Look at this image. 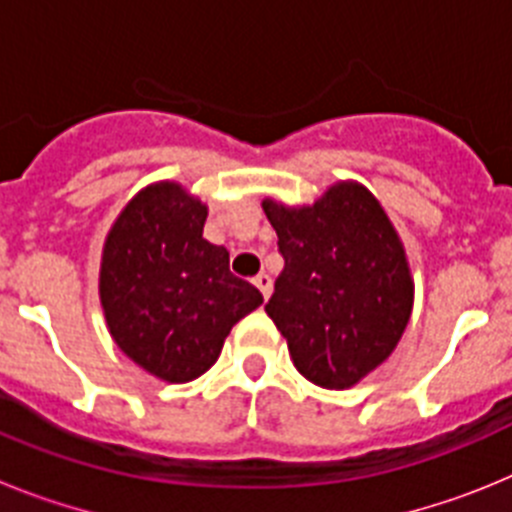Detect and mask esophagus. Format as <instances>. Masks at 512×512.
Wrapping results in <instances>:
<instances>
[{
	"instance_id": "obj_1",
	"label": "esophagus",
	"mask_w": 512,
	"mask_h": 512,
	"mask_svg": "<svg viewBox=\"0 0 512 512\" xmlns=\"http://www.w3.org/2000/svg\"><path fill=\"white\" fill-rule=\"evenodd\" d=\"M253 284L259 287V292L264 295V300H269V295H271V277H269V274H264V271H261V274H256V277H253Z\"/></svg>"
}]
</instances>
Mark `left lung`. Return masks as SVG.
Wrapping results in <instances>:
<instances>
[{
    "label": "left lung",
    "mask_w": 512,
    "mask_h": 512,
    "mask_svg": "<svg viewBox=\"0 0 512 512\" xmlns=\"http://www.w3.org/2000/svg\"><path fill=\"white\" fill-rule=\"evenodd\" d=\"M261 207L284 259L266 315L302 377L348 390L390 359L408 328L415 284L400 235L359 182L330 184L312 205Z\"/></svg>",
    "instance_id": "8db88e82"
}]
</instances>
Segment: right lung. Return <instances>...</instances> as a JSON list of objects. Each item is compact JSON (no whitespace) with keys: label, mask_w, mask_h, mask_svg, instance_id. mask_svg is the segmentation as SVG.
<instances>
[{"label":"right lung","mask_w":512,"mask_h":512,"mask_svg":"<svg viewBox=\"0 0 512 512\" xmlns=\"http://www.w3.org/2000/svg\"><path fill=\"white\" fill-rule=\"evenodd\" d=\"M207 205L179 182L140 189L104 238L99 302L112 341L171 384L217 361L230 328L264 302L230 274L228 251L205 241Z\"/></svg>","instance_id":"add662e5"}]
</instances>
